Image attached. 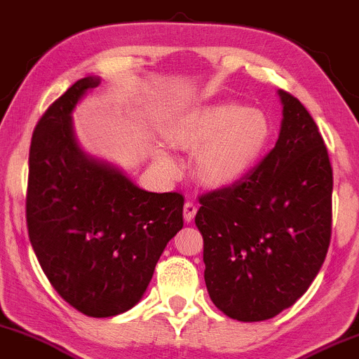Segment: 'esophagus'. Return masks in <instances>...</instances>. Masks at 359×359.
Here are the masks:
<instances>
[{
  "label": "esophagus",
  "instance_id": "obj_1",
  "mask_svg": "<svg viewBox=\"0 0 359 359\" xmlns=\"http://www.w3.org/2000/svg\"><path fill=\"white\" fill-rule=\"evenodd\" d=\"M195 214H196V203H195V202H190V200H188V202L184 203V207H183L184 221L191 222V221H194Z\"/></svg>",
  "mask_w": 359,
  "mask_h": 359
}]
</instances>
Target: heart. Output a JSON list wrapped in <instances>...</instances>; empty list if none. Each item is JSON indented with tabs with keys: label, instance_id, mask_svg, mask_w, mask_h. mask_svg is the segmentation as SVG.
<instances>
[{
	"label": "heart",
	"instance_id": "obj_1",
	"mask_svg": "<svg viewBox=\"0 0 359 359\" xmlns=\"http://www.w3.org/2000/svg\"><path fill=\"white\" fill-rule=\"evenodd\" d=\"M271 135V125L258 109L236 102H214L187 109L171 121L165 137L172 145L196 150L195 176L205 187H227L250 171ZM165 171L176 164L168 154H157Z\"/></svg>",
	"mask_w": 359,
	"mask_h": 359
}]
</instances>
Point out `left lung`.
<instances>
[{
	"mask_svg": "<svg viewBox=\"0 0 359 359\" xmlns=\"http://www.w3.org/2000/svg\"><path fill=\"white\" fill-rule=\"evenodd\" d=\"M273 147L231 187L200 195L207 291L240 322L269 320L298 302L325 260L332 234V165L317 123L279 90Z\"/></svg>",
	"mask_w": 359,
	"mask_h": 359,
	"instance_id": "left-lung-1",
	"label": "left lung"
}]
</instances>
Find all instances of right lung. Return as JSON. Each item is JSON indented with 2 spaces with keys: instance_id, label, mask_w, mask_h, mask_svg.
I'll use <instances>...</instances> for the list:
<instances>
[{
  "instance_id": "right-lung-1",
  "label": "right lung",
  "mask_w": 359,
  "mask_h": 359,
  "mask_svg": "<svg viewBox=\"0 0 359 359\" xmlns=\"http://www.w3.org/2000/svg\"><path fill=\"white\" fill-rule=\"evenodd\" d=\"M99 79L79 80L42 114L29 152L27 229L57 294L87 317L140 302L168 241L183 227V195L145 191L83 156L70 113Z\"/></svg>"
}]
</instances>
